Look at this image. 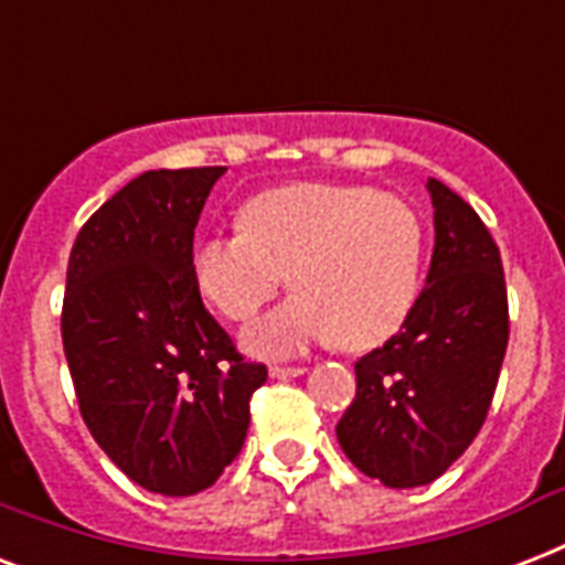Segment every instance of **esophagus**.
<instances>
[{"label": "esophagus", "instance_id": "obj_1", "mask_svg": "<svg viewBox=\"0 0 565 565\" xmlns=\"http://www.w3.org/2000/svg\"><path fill=\"white\" fill-rule=\"evenodd\" d=\"M305 366H269V375L273 377H299L305 375Z\"/></svg>", "mask_w": 565, "mask_h": 565}]
</instances>
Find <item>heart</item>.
Listing matches in <instances>:
<instances>
[{
  "label": "heart",
  "instance_id": "obj_1",
  "mask_svg": "<svg viewBox=\"0 0 565 565\" xmlns=\"http://www.w3.org/2000/svg\"><path fill=\"white\" fill-rule=\"evenodd\" d=\"M239 228L204 234L193 278L228 319H252L287 284L290 299L246 328L264 358H290L317 343L372 349L411 317L422 284L425 228L393 193L363 184L301 181L257 193Z\"/></svg>",
  "mask_w": 565,
  "mask_h": 565
}]
</instances>
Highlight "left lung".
<instances>
[{
  "label": "left lung",
  "instance_id": "left-lung-1",
  "mask_svg": "<svg viewBox=\"0 0 565 565\" xmlns=\"http://www.w3.org/2000/svg\"><path fill=\"white\" fill-rule=\"evenodd\" d=\"M434 255L398 334L354 363L358 395L337 422L345 457L393 490L437 481L478 437L508 352L495 239L469 204L428 179Z\"/></svg>",
  "mask_w": 565,
  "mask_h": 565
}]
</instances>
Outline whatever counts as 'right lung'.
<instances>
[{
    "instance_id": "add662e5",
    "label": "right lung",
    "mask_w": 565,
    "mask_h": 565,
    "mask_svg": "<svg viewBox=\"0 0 565 565\" xmlns=\"http://www.w3.org/2000/svg\"><path fill=\"white\" fill-rule=\"evenodd\" d=\"M222 175H137L84 222L66 266L61 337L84 422L131 481L172 499L213 487L239 455L266 381L193 278L195 222Z\"/></svg>"
}]
</instances>
